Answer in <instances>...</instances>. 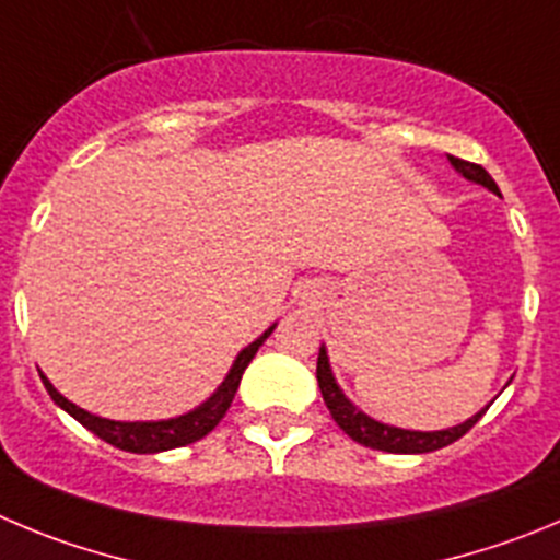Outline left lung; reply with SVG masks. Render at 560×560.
Instances as JSON below:
<instances>
[{
  "mask_svg": "<svg viewBox=\"0 0 560 560\" xmlns=\"http://www.w3.org/2000/svg\"><path fill=\"white\" fill-rule=\"evenodd\" d=\"M451 165L464 176V179L489 187L492 192H500L492 176L486 174V168L475 165V162L451 156ZM317 384H320L323 400H326L334 422H337V425L342 428L353 442H359V445L364 447H373V451H384V453H431V451H439V447L453 445V442L462 439L486 411V409L478 411V415L469 417L467 422L445 428V431H406V428L384 425V422L368 417L364 411H359L351 400L345 398L342 389H339L337 381H334L326 348H320V357H317Z\"/></svg>",
  "mask_w": 560,
  "mask_h": 560,
  "instance_id": "1",
  "label": "left lung"
}]
</instances>
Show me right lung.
Instances as JSON below:
<instances>
[{
	"instance_id": "right-lung-1",
	"label": "right lung",
	"mask_w": 560,
	"mask_h": 560,
	"mask_svg": "<svg viewBox=\"0 0 560 560\" xmlns=\"http://www.w3.org/2000/svg\"><path fill=\"white\" fill-rule=\"evenodd\" d=\"M273 328L276 326H270L262 337L254 339L248 348H243V351L237 353V359H234L232 370H229V375L223 378V384L218 386V389L212 392V395H209L201 406H198V409L187 411V415H182V417H174V420H156V422L104 420V417L91 415V411L80 409L77 404H71L68 398H62L60 392L49 384V378H46V375H40V381H44L46 392H49L51 400H55L60 409H66L68 415L74 417L77 422H82L88 431L96 433L98 439H104L107 445L118 447V451H129V453L174 451V447L190 445V442L203 439L209 431H212V428L218 425V422L223 420V415H226L229 406H232L234 392H237L245 368H248L250 359L256 357L259 345H262L265 339L273 334Z\"/></svg>"
}]
</instances>
